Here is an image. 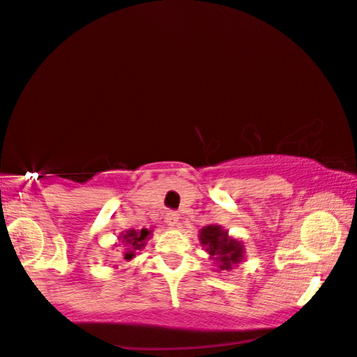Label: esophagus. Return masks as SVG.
Returning a JSON list of instances; mask_svg holds the SVG:
<instances>
[{"label":"esophagus","instance_id":"1","mask_svg":"<svg viewBox=\"0 0 357 357\" xmlns=\"http://www.w3.org/2000/svg\"><path fill=\"white\" fill-rule=\"evenodd\" d=\"M166 223H168L169 227H176L178 225V212H174V211H168L166 212Z\"/></svg>","mask_w":357,"mask_h":357}]
</instances>
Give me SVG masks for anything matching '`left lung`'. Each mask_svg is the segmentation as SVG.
<instances>
[{
    "mask_svg": "<svg viewBox=\"0 0 357 357\" xmlns=\"http://www.w3.org/2000/svg\"><path fill=\"white\" fill-rule=\"evenodd\" d=\"M201 243L206 246V251L217 261L220 269H231V266L238 264L243 259V245L240 241L227 235L218 225H208L201 230Z\"/></svg>",
    "mask_w": 357,
    "mask_h": 357,
    "instance_id": "8db88e82",
    "label": "left lung"
}]
</instances>
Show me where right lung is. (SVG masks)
Instances as JSON below:
<instances>
[{"mask_svg":"<svg viewBox=\"0 0 357 357\" xmlns=\"http://www.w3.org/2000/svg\"><path fill=\"white\" fill-rule=\"evenodd\" d=\"M151 235V230L142 228V230H127L122 235V243L127 246V253L123 255V259H132L135 255V250H142Z\"/></svg>","mask_w":357,"mask_h":357,"instance_id":"right-lung-1","label":"right lung"}]
</instances>
